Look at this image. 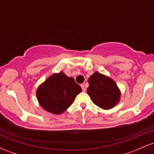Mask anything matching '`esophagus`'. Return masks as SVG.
<instances>
[{"mask_svg":"<svg viewBox=\"0 0 154 154\" xmlns=\"http://www.w3.org/2000/svg\"><path fill=\"white\" fill-rule=\"evenodd\" d=\"M80 86H81V88H82V91H83V92H85V90H86V89H85V88L84 85H82H82H81Z\"/></svg>","mask_w":154,"mask_h":154,"instance_id":"obj_1","label":"esophagus"}]
</instances>
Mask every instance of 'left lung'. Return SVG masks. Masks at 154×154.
Instances as JSON below:
<instances>
[{
  "instance_id": "left-lung-1",
  "label": "left lung",
  "mask_w": 154,
  "mask_h": 154,
  "mask_svg": "<svg viewBox=\"0 0 154 154\" xmlns=\"http://www.w3.org/2000/svg\"><path fill=\"white\" fill-rule=\"evenodd\" d=\"M88 94L92 101L103 109H110L119 101L120 91L113 79L95 72L88 79Z\"/></svg>"
}]
</instances>
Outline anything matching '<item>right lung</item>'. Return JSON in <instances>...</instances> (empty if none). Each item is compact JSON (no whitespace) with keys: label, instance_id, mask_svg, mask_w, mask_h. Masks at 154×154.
Returning a JSON list of instances; mask_svg holds the SVG:
<instances>
[{"label":"right lung","instance_id":"1","mask_svg":"<svg viewBox=\"0 0 154 154\" xmlns=\"http://www.w3.org/2000/svg\"><path fill=\"white\" fill-rule=\"evenodd\" d=\"M82 88L72 77L62 72L49 77L37 90V98L45 110L54 114H62L72 105Z\"/></svg>","mask_w":154,"mask_h":154}]
</instances>
